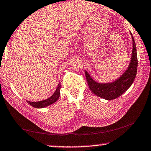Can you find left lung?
<instances>
[{
	"instance_id": "1",
	"label": "left lung",
	"mask_w": 151,
	"mask_h": 151,
	"mask_svg": "<svg viewBox=\"0 0 151 151\" xmlns=\"http://www.w3.org/2000/svg\"><path fill=\"white\" fill-rule=\"evenodd\" d=\"M131 35L133 41V49L129 65L125 71L117 80L108 83L97 82L85 70V76L89 88L95 95L106 100H112L123 95L132 86L137 73V57L134 37L132 33Z\"/></svg>"
}]
</instances>
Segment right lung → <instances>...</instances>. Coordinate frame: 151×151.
I'll return each mask as SVG.
<instances>
[{
  "mask_svg": "<svg viewBox=\"0 0 151 151\" xmlns=\"http://www.w3.org/2000/svg\"><path fill=\"white\" fill-rule=\"evenodd\" d=\"M61 88V85L59 84H58L57 88H56L55 92H54L53 95H52L51 97H49L48 99L43 100V101H27L28 104H30V106L34 107L35 108H45V107H47L51 105L54 103H55L56 101H57L58 98L60 97V90Z\"/></svg>",
  "mask_w": 151,
  "mask_h": 151,
  "instance_id": "add662e5",
  "label": "right lung"
}]
</instances>
